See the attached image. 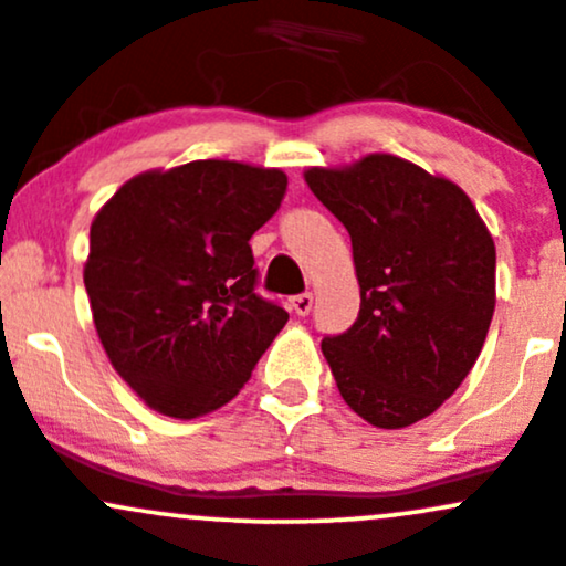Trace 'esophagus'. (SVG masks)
I'll return each instance as SVG.
<instances>
[{"mask_svg": "<svg viewBox=\"0 0 566 566\" xmlns=\"http://www.w3.org/2000/svg\"><path fill=\"white\" fill-rule=\"evenodd\" d=\"M290 306H293L295 314H301V317H306V314L312 312V306H314V295H312V293L295 295V298L290 301Z\"/></svg>", "mask_w": 566, "mask_h": 566, "instance_id": "34e87169", "label": "esophagus"}]
</instances>
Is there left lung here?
<instances>
[{"label": "left lung", "instance_id": "8db88e82", "mask_svg": "<svg viewBox=\"0 0 566 566\" xmlns=\"http://www.w3.org/2000/svg\"><path fill=\"white\" fill-rule=\"evenodd\" d=\"M353 241L360 312L323 338L338 392L377 428L437 412L483 349L496 306V247L469 195L392 154L308 168Z\"/></svg>", "mask_w": 566, "mask_h": 566}]
</instances>
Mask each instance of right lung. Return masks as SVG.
<instances>
[{
    "label": "right lung",
    "instance_id": "1",
    "mask_svg": "<svg viewBox=\"0 0 566 566\" xmlns=\"http://www.w3.org/2000/svg\"><path fill=\"white\" fill-rule=\"evenodd\" d=\"M287 189L279 168L195 159L129 178L97 211L83 265L94 328L154 412L233 401L290 314L254 293L249 238Z\"/></svg>",
    "mask_w": 566,
    "mask_h": 566
}]
</instances>
